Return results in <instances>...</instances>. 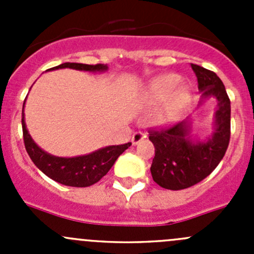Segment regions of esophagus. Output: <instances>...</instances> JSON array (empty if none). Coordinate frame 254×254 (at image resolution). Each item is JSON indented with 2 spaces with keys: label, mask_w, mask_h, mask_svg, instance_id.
I'll list each match as a JSON object with an SVG mask.
<instances>
[{
  "label": "esophagus",
  "mask_w": 254,
  "mask_h": 254,
  "mask_svg": "<svg viewBox=\"0 0 254 254\" xmlns=\"http://www.w3.org/2000/svg\"><path fill=\"white\" fill-rule=\"evenodd\" d=\"M145 137H146V135L143 134V132H141V131L134 132V134H132V137H131L132 145H137V143L141 141V140L145 139Z\"/></svg>",
  "instance_id": "34e87169"
}]
</instances>
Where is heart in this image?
Listing matches in <instances>:
<instances>
[{
  "label": "heart",
  "mask_w": 254,
  "mask_h": 254,
  "mask_svg": "<svg viewBox=\"0 0 254 254\" xmlns=\"http://www.w3.org/2000/svg\"><path fill=\"white\" fill-rule=\"evenodd\" d=\"M143 101L147 104H157L166 99V103L156 115L158 124L176 122L191 99V87L181 83L177 73H163L151 79L143 91Z\"/></svg>",
  "instance_id": "heart-1"
}]
</instances>
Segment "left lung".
<instances>
[{
  "label": "left lung",
  "instance_id": "8db88e82",
  "mask_svg": "<svg viewBox=\"0 0 254 254\" xmlns=\"http://www.w3.org/2000/svg\"><path fill=\"white\" fill-rule=\"evenodd\" d=\"M191 68L201 92L198 108L210 98L216 99L217 108L205 139L191 135V115L173 127L150 132L148 139L155 146L151 175L158 186L171 190L189 188L206 178L222 160L230 141L231 104L224 83L212 71L194 64Z\"/></svg>",
  "mask_w": 254,
  "mask_h": 254
}]
</instances>
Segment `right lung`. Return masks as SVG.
Instances as JSON below:
<instances>
[{"mask_svg":"<svg viewBox=\"0 0 254 254\" xmlns=\"http://www.w3.org/2000/svg\"><path fill=\"white\" fill-rule=\"evenodd\" d=\"M59 68H73V70L96 73L106 72L108 70V66L104 64L86 65V64L65 63L53 68H49L48 71L59 70ZM24 104H23L22 112V127L25 150H27L30 160L44 175L64 186L89 187L97 183L98 181H101L102 177L108 173L117 158L131 145V142H127L124 145L106 146V147L98 148L88 155L75 156V157L54 156L39 147L30 136L27 125H25Z\"/></svg>","mask_w":254,"mask_h":254,"instance_id":"1","label":"right lung"}]
</instances>
